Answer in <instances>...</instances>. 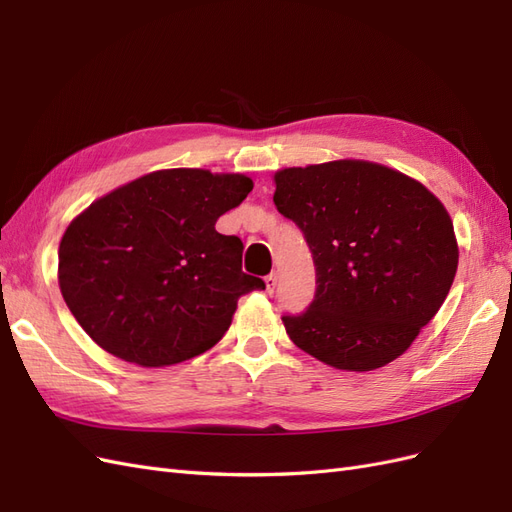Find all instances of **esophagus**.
<instances>
[{"label":"esophagus","instance_id":"34e87169","mask_svg":"<svg viewBox=\"0 0 512 512\" xmlns=\"http://www.w3.org/2000/svg\"><path fill=\"white\" fill-rule=\"evenodd\" d=\"M265 284H267V290L273 292L275 286H277V275H275V273H269V275L265 277Z\"/></svg>","mask_w":512,"mask_h":512}]
</instances>
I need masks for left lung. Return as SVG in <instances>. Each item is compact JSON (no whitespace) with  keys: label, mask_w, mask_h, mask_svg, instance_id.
<instances>
[{"label":"left lung","mask_w":512,"mask_h":512,"mask_svg":"<svg viewBox=\"0 0 512 512\" xmlns=\"http://www.w3.org/2000/svg\"><path fill=\"white\" fill-rule=\"evenodd\" d=\"M273 203L301 228L316 267L314 301L282 316L294 346L348 371L404 354L457 273L440 200L393 168L337 160L275 173Z\"/></svg>","instance_id":"left-lung-1"}]
</instances>
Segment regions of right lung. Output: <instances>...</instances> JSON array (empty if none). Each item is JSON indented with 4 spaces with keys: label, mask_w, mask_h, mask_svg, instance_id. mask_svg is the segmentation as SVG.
I'll list each match as a JSON object with an SVG mask.
<instances>
[{
    "label": "right lung",
    "mask_w": 512,
    "mask_h": 512,
    "mask_svg": "<svg viewBox=\"0 0 512 512\" xmlns=\"http://www.w3.org/2000/svg\"><path fill=\"white\" fill-rule=\"evenodd\" d=\"M254 183L200 168L149 173L91 203L59 243V288L94 342L143 367L188 361L228 331L243 294V243L215 222Z\"/></svg>",
    "instance_id": "obj_1"
}]
</instances>
